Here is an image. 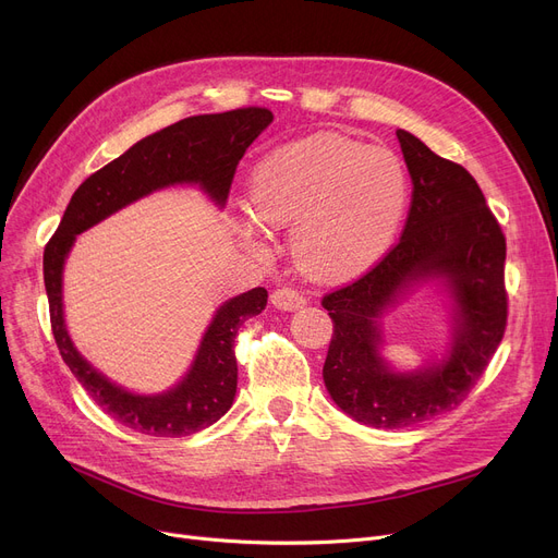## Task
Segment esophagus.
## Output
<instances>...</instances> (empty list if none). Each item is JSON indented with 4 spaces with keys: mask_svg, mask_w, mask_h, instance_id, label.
Masks as SVG:
<instances>
[{
    "mask_svg": "<svg viewBox=\"0 0 558 558\" xmlns=\"http://www.w3.org/2000/svg\"><path fill=\"white\" fill-rule=\"evenodd\" d=\"M271 305L278 307V310H284V312H294V310H301L307 305V299L301 294V291L291 289V287H282V289H276L271 294Z\"/></svg>",
    "mask_w": 558,
    "mask_h": 558,
    "instance_id": "1",
    "label": "esophagus"
}]
</instances>
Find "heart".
I'll return each instance as SVG.
<instances>
[{
	"label": "heart",
	"mask_w": 558,
	"mask_h": 558,
	"mask_svg": "<svg viewBox=\"0 0 558 558\" xmlns=\"http://www.w3.org/2000/svg\"><path fill=\"white\" fill-rule=\"evenodd\" d=\"M409 201L400 158L385 146L341 135H314L264 156L251 175L255 221L291 228V253L316 276H353L393 242ZM255 221L244 223L253 251L267 248Z\"/></svg>",
	"instance_id": "obj_1"
}]
</instances>
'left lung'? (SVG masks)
<instances>
[{
    "mask_svg": "<svg viewBox=\"0 0 558 558\" xmlns=\"http://www.w3.org/2000/svg\"><path fill=\"white\" fill-rule=\"evenodd\" d=\"M396 135L414 183L402 238L366 276L324 299L335 324L326 389L343 414L379 429L452 412L507 326V242L477 181L409 131ZM421 286L445 299L451 337L421 367L398 369L384 357V318Z\"/></svg>",
    "mask_w": 558,
    "mask_h": 558,
    "instance_id": "left-lung-1",
    "label": "left lung"
}]
</instances>
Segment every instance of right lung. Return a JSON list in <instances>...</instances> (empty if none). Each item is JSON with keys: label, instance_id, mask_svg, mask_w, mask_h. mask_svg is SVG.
I'll use <instances>...</instances> for the list:
<instances>
[{"label": "right lung", "instance_id": "obj_1", "mask_svg": "<svg viewBox=\"0 0 558 558\" xmlns=\"http://www.w3.org/2000/svg\"><path fill=\"white\" fill-rule=\"evenodd\" d=\"M274 122L267 108L198 114L142 137L126 154L85 179L72 194L61 226L45 246V289L51 330L63 362L104 412L149 436H190L215 425L238 393L234 337L246 318L267 307V289L255 287L223 301L205 328L187 373L165 391L137 393L112 383L74 345L63 303V271L76 234L126 205L169 187H198L223 208L234 169L253 140Z\"/></svg>", "mask_w": 558, "mask_h": 558}]
</instances>
